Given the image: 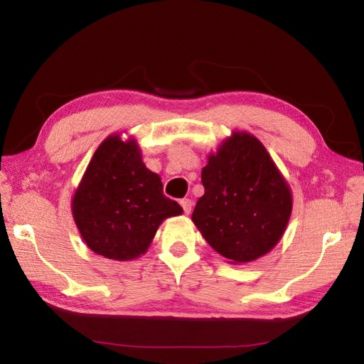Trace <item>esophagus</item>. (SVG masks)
<instances>
[{
	"mask_svg": "<svg viewBox=\"0 0 364 364\" xmlns=\"http://www.w3.org/2000/svg\"><path fill=\"white\" fill-rule=\"evenodd\" d=\"M180 203H181V206H183L184 213H186V214H191V211H192V205H194V203H192V200H189V198H183Z\"/></svg>",
	"mask_w": 364,
	"mask_h": 364,
	"instance_id": "34e87169",
	"label": "esophagus"
}]
</instances>
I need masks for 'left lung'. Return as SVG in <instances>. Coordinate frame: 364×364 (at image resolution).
<instances>
[{
  "mask_svg": "<svg viewBox=\"0 0 364 364\" xmlns=\"http://www.w3.org/2000/svg\"><path fill=\"white\" fill-rule=\"evenodd\" d=\"M202 183L192 222L215 252L237 264L274 249L289 222L292 196L257 137L235 131L210 154Z\"/></svg>",
  "mask_w": 364,
  "mask_h": 364,
  "instance_id": "8db88e82",
  "label": "left lung"
}]
</instances>
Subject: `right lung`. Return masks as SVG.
Returning <instances> with one entry per match:
<instances>
[{"instance_id":"add662e5","label":"right lung","mask_w":364,"mask_h":364,"mask_svg":"<svg viewBox=\"0 0 364 364\" xmlns=\"http://www.w3.org/2000/svg\"><path fill=\"white\" fill-rule=\"evenodd\" d=\"M72 213L92 252L129 261L149 250L162 220L180 215L183 208L162 194L161 178L145 167L134 139L112 134L92 156Z\"/></svg>"}]
</instances>
